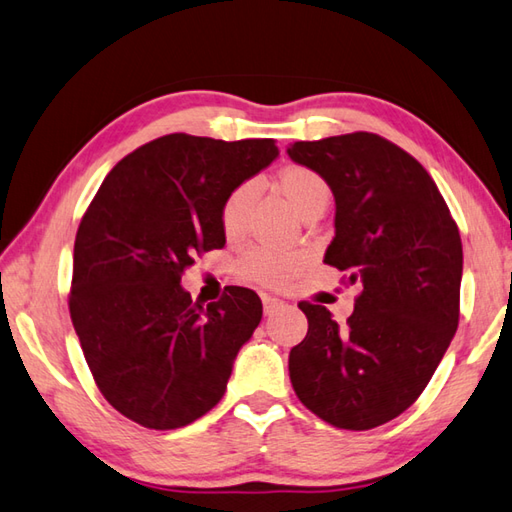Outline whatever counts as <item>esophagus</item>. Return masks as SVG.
I'll list each match as a JSON object with an SVG mask.
<instances>
[{"label": "esophagus", "instance_id": "esophagus-1", "mask_svg": "<svg viewBox=\"0 0 512 512\" xmlns=\"http://www.w3.org/2000/svg\"><path fill=\"white\" fill-rule=\"evenodd\" d=\"M286 304L282 302V299L277 297H264V313L266 315H275L277 310H282Z\"/></svg>", "mask_w": 512, "mask_h": 512}]
</instances>
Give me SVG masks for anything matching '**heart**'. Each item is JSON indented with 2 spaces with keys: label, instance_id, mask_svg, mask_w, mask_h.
<instances>
[{
  "label": "heart",
  "instance_id": "b5f03b06",
  "mask_svg": "<svg viewBox=\"0 0 512 512\" xmlns=\"http://www.w3.org/2000/svg\"><path fill=\"white\" fill-rule=\"evenodd\" d=\"M277 186L299 215L319 204H328L330 188L326 179L306 166H288L277 177ZM255 204V184L244 182L226 195L219 222L226 237H239L248 224L250 210ZM306 264V255L299 250H270L248 248L237 264L239 275L248 282L262 286H282L295 277Z\"/></svg>",
  "mask_w": 512,
  "mask_h": 512
}]
</instances>
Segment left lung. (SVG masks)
Returning a JSON list of instances; mask_svg holds the SVG:
<instances>
[{
  "label": "left lung",
  "instance_id": "left-lung-1",
  "mask_svg": "<svg viewBox=\"0 0 512 512\" xmlns=\"http://www.w3.org/2000/svg\"><path fill=\"white\" fill-rule=\"evenodd\" d=\"M288 155L335 195L324 262L364 284L346 326L299 304L308 333L290 350V382L330 426H382L424 393L457 330L459 228L426 168L375 133L295 142Z\"/></svg>",
  "mask_w": 512,
  "mask_h": 512
}]
</instances>
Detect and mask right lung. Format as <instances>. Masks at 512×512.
<instances>
[{
    "mask_svg": "<svg viewBox=\"0 0 512 512\" xmlns=\"http://www.w3.org/2000/svg\"><path fill=\"white\" fill-rule=\"evenodd\" d=\"M277 155L275 139L173 133L126 155L86 208L70 319L106 402L139 426H188L224 397L262 299L230 286L204 306L179 284L197 255L226 244V195Z\"/></svg>",
    "mask_w": 512,
    "mask_h": 512,
    "instance_id": "1",
    "label": "right lung"
}]
</instances>
